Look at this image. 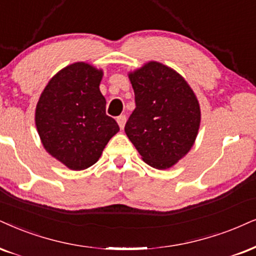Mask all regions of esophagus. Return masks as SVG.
Instances as JSON below:
<instances>
[{
    "mask_svg": "<svg viewBox=\"0 0 256 256\" xmlns=\"http://www.w3.org/2000/svg\"><path fill=\"white\" fill-rule=\"evenodd\" d=\"M116 121H118V126H120V128L123 129V128H124L126 121H127V118H126V115H121V116H118V120H116Z\"/></svg>",
    "mask_w": 256,
    "mask_h": 256,
    "instance_id": "esophagus-1",
    "label": "esophagus"
}]
</instances>
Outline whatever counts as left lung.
<instances>
[{"label":"left lung","instance_id":"8db88e82","mask_svg":"<svg viewBox=\"0 0 256 256\" xmlns=\"http://www.w3.org/2000/svg\"><path fill=\"white\" fill-rule=\"evenodd\" d=\"M135 104L124 132L146 164L174 166L190 152L200 126V106L184 77L158 62L128 74Z\"/></svg>","mask_w":256,"mask_h":256}]
</instances>
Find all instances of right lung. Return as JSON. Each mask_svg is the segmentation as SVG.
<instances>
[{
  "instance_id": "1",
  "label": "right lung",
  "mask_w": 256,
  "mask_h": 256,
  "mask_svg": "<svg viewBox=\"0 0 256 256\" xmlns=\"http://www.w3.org/2000/svg\"><path fill=\"white\" fill-rule=\"evenodd\" d=\"M103 70L78 62L62 68L40 94L36 126L46 152L74 171L92 166L120 130L106 114Z\"/></svg>"
}]
</instances>
